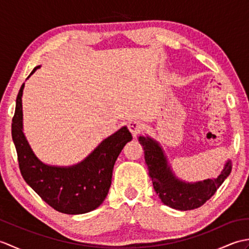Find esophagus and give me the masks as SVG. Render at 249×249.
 Instances as JSON below:
<instances>
[{
	"label": "esophagus",
	"instance_id": "1",
	"mask_svg": "<svg viewBox=\"0 0 249 249\" xmlns=\"http://www.w3.org/2000/svg\"><path fill=\"white\" fill-rule=\"evenodd\" d=\"M128 129L130 130L131 135H133L134 137H137L138 136L142 130H143V124L140 123L139 121H130L128 123Z\"/></svg>",
	"mask_w": 249,
	"mask_h": 249
}]
</instances>
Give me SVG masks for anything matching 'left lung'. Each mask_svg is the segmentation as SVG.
I'll return each mask as SVG.
<instances>
[{
	"mask_svg": "<svg viewBox=\"0 0 249 249\" xmlns=\"http://www.w3.org/2000/svg\"><path fill=\"white\" fill-rule=\"evenodd\" d=\"M139 142L143 146L145 163L155 192L161 202L172 209L188 211L200 208L216 193L231 172V160H228L224 170L216 178L196 183L184 182L176 177L157 141L149 136H140Z\"/></svg>",
	"mask_w": 249,
	"mask_h": 249,
	"instance_id": "1",
	"label": "left lung"
}]
</instances>
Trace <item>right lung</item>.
Listing matches in <instances>:
<instances>
[{"label": "right lung", "instance_id": "right-lung-1", "mask_svg": "<svg viewBox=\"0 0 249 249\" xmlns=\"http://www.w3.org/2000/svg\"><path fill=\"white\" fill-rule=\"evenodd\" d=\"M39 67L40 65L36 66L30 76ZM23 89L24 83L16 100L12 123V137L21 176L26 184L57 212L77 215L97 209L108 195L116 158L124 145L133 139L130 131L126 126L122 127L77 165H46L36 157L23 134L21 99Z\"/></svg>", "mask_w": 249, "mask_h": 249}]
</instances>
